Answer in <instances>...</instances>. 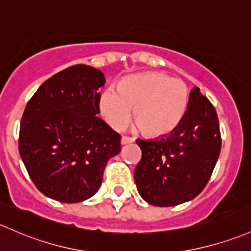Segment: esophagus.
I'll list each match as a JSON object with an SVG mask.
<instances>
[{"label": "esophagus", "instance_id": "34e87169", "mask_svg": "<svg viewBox=\"0 0 251 251\" xmlns=\"http://www.w3.org/2000/svg\"><path fill=\"white\" fill-rule=\"evenodd\" d=\"M132 142H134V139L131 138V137H126V136L121 137V144H123V146H125V144H130L132 143Z\"/></svg>", "mask_w": 251, "mask_h": 251}]
</instances>
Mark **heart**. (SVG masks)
<instances>
[{
    "label": "heart",
    "instance_id": "1",
    "mask_svg": "<svg viewBox=\"0 0 251 251\" xmlns=\"http://www.w3.org/2000/svg\"><path fill=\"white\" fill-rule=\"evenodd\" d=\"M190 91L180 79L159 72L126 78L118 91L108 89L101 97L102 115L113 128H121L131 118L149 136L172 132L181 123L189 105Z\"/></svg>",
    "mask_w": 251,
    "mask_h": 251
}]
</instances>
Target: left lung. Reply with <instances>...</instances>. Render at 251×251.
I'll list each match as a JSON object with an SVG mask.
<instances>
[{
    "label": "left lung",
    "instance_id": "1",
    "mask_svg": "<svg viewBox=\"0 0 251 251\" xmlns=\"http://www.w3.org/2000/svg\"><path fill=\"white\" fill-rule=\"evenodd\" d=\"M136 142L142 159L134 170V181L142 199L157 207L191 201L207 185L220 155L214 105L194 88L185 115L172 132Z\"/></svg>",
    "mask_w": 251,
    "mask_h": 251
}]
</instances>
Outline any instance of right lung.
I'll use <instances>...</instances> for the list:
<instances>
[{
  "label": "right lung",
  "instance_id": "1",
  "mask_svg": "<svg viewBox=\"0 0 251 251\" xmlns=\"http://www.w3.org/2000/svg\"><path fill=\"white\" fill-rule=\"evenodd\" d=\"M103 73L75 65L44 81L26 104L19 152L36 188L63 203L97 192L110 157L120 152V134L99 118Z\"/></svg>",
  "mask_w": 251,
  "mask_h": 251
}]
</instances>
